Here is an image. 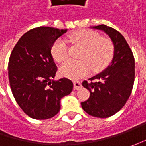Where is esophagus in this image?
Returning a JSON list of instances; mask_svg holds the SVG:
<instances>
[{
	"instance_id": "34e87169",
	"label": "esophagus",
	"mask_w": 146,
	"mask_h": 146,
	"mask_svg": "<svg viewBox=\"0 0 146 146\" xmlns=\"http://www.w3.org/2000/svg\"><path fill=\"white\" fill-rule=\"evenodd\" d=\"M82 87L81 83L80 81H74V89L75 90H78Z\"/></svg>"
}]
</instances>
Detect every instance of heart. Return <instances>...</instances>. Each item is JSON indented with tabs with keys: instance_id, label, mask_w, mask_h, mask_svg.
<instances>
[{
	"instance_id": "heart-1",
	"label": "heart",
	"mask_w": 146,
	"mask_h": 146,
	"mask_svg": "<svg viewBox=\"0 0 146 146\" xmlns=\"http://www.w3.org/2000/svg\"><path fill=\"white\" fill-rule=\"evenodd\" d=\"M69 40L74 44L82 47L77 62L68 61L59 68L60 75L71 80L84 77L91 70L98 72L109 64L114 53V46L107 38L101 37L98 32L83 29L72 33ZM53 58L58 62H63L68 57L66 43L59 38L51 47Z\"/></svg>"
}]
</instances>
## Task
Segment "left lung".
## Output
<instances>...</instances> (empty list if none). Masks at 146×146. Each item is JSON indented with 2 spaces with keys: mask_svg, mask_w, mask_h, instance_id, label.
Listing matches in <instances>:
<instances>
[{
  "mask_svg": "<svg viewBox=\"0 0 146 146\" xmlns=\"http://www.w3.org/2000/svg\"><path fill=\"white\" fill-rule=\"evenodd\" d=\"M92 28L108 35L114 45L111 62L102 72L84 80L82 85L90 97L81 102L83 110L98 118H108L119 111L132 93L135 79V60L131 48L120 32L102 25Z\"/></svg>",
  "mask_w": 146,
  "mask_h": 146,
  "instance_id": "left-lung-1",
  "label": "left lung"
}]
</instances>
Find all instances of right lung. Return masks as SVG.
<instances>
[{
    "label": "right lung",
    "instance_id": "obj_1",
    "mask_svg": "<svg viewBox=\"0 0 146 146\" xmlns=\"http://www.w3.org/2000/svg\"><path fill=\"white\" fill-rule=\"evenodd\" d=\"M67 31L50 27L33 28L19 39L8 64L9 85L14 98L26 115L48 119L57 115L61 99L73 89L71 80H54L57 66L51 54L55 40Z\"/></svg>",
    "mask_w": 146,
    "mask_h": 146
}]
</instances>
